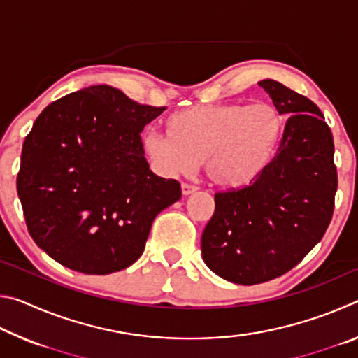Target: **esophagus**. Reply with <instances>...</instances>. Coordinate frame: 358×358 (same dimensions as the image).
<instances>
[{"instance_id": "1", "label": "esophagus", "mask_w": 358, "mask_h": 358, "mask_svg": "<svg viewBox=\"0 0 358 358\" xmlns=\"http://www.w3.org/2000/svg\"><path fill=\"white\" fill-rule=\"evenodd\" d=\"M197 191V186L189 185V183H183L181 185V192H183V196H189V194L196 192Z\"/></svg>"}]
</instances>
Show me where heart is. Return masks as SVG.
<instances>
[{
	"label": "heart",
	"mask_w": 358,
	"mask_h": 358,
	"mask_svg": "<svg viewBox=\"0 0 358 358\" xmlns=\"http://www.w3.org/2000/svg\"><path fill=\"white\" fill-rule=\"evenodd\" d=\"M166 132L142 137L145 155L166 177L189 173L205 161L216 185L243 187L273 162L282 118L271 104L192 106L166 120Z\"/></svg>",
	"instance_id": "b5f03b06"
}]
</instances>
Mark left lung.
Segmentation results:
<instances>
[{
  "label": "left lung",
  "instance_id": "8db88e82",
  "mask_svg": "<svg viewBox=\"0 0 358 358\" xmlns=\"http://www.w3.org/2000/svg\"><path fill=\"white\" fill-rule=\"evenodd\" d=\"M289 120L270 167L251 185L215 194L203 262L252 286L287 273L322 240L335 210V145L319 107L282 83L259 82Z\"/></svg>",
  "mask_w": 358,
  "mask_h": 358
}]
</instances>
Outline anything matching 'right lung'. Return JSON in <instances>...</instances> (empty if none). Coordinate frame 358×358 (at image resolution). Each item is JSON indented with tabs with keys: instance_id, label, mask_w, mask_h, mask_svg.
<instances>
[{
	"instance_id": "add662e5",
	"label": "right lung",
	"mask_w": 358,
	"mask_h": 358,
	"mask_svg": "<svg viewBox=\"0 0 358 358\" xmlns=\"http://www.w3.org/2000/svg\"><path fill=\"white\" fill-rule=\"evenodd\" d=\"M166 107L94 85L48 104L22 148L17 194L28 232L63 266L108 275L136 262L157 213L181 197L150 171L141 138Z\"/></svg>"
}]
</instances>
